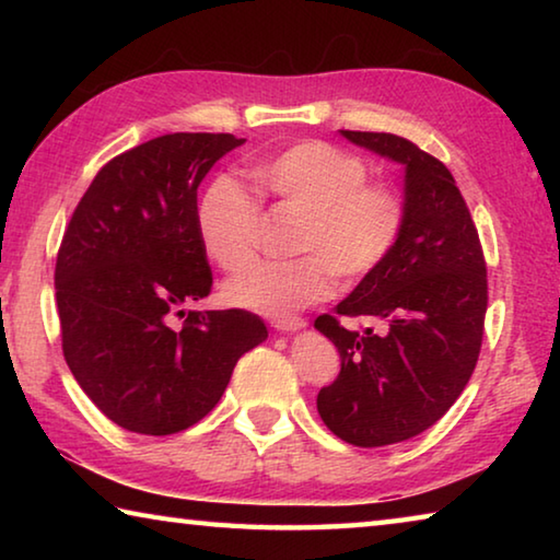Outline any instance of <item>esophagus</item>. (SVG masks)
Returning a JSON list of instances; mask_svg holds the SVG:
<instances>
[{
    "instance_id": "1",
    "label": "esophagus",
    "mask_w": 560,
    "mask_h": 560,
    "mask_svg": "<svg viewBox=\"0 0 560 560\" xmlns=\"http://www.w3.org/2000/svg\"><path fill=\"white\" fill-rule=\"evenodd\" d=\"M271 326L281 330V334H293V330L306 328V320L299 318V316H287V318H273Z\"/></svg>"
}]
</instances>
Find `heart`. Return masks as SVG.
<instances>
[{"instance_id":"b5f03b06","label":"heart","mask_w":560,"mask_h":560,"mask_svg":"<svg viewBox=\"0 0 560 560\" xmlns=\"http://www.w3.org/2000/svg\"><path fill=\"white\" fill-rule=\"evenodd\" d=\"M261 200L299 210L291 249L301 257L259 264L224 287L234 306L287 316L324 301L340 283H358L381 267L405 224L397 189L368 179L358 155L303 140L246 167ZM202 249L217 267L244 271L257 254L259 207L230 179H214L195 212Z\"/></svg>"}]
</instances>
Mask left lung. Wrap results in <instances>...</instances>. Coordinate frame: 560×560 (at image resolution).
Returning <instances> with one entry per match:
<instances>
[{"instance_id":"left-lung-1","label":"left lung","mask_w":560,"mask_h":560,"mask_svg":"<svg viewBox=\"0 0 560 560\" xmlns=\"http://www.w3.org/2000/svg\"><path fill=\"white\" fill-rule=\"evenodd\" d=\"M350 143L405 167V224L393 252L316 318L340 353L320 387L326 428L355 447H385L432 428L469 383L487 314V264L457 183L438 158L393 132L340 130ZM365 315L381 331H350Z\"/></svg>"}]
</instances>
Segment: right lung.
Listing matches in <instances>:
<instances>
[{
    "mask_svg": "<svg viewBox=\"0 0 560 560\" xmlns=\"http://www.w3.org/2000/svg\"><path fill=\"white\" fill-rule=\"evenodd\" d=\"M242 143L230 132L148 140L98 170L66 226L54 273L63 358L122 430L192 428L220 402L236 360L269 336L242 308L187 311L173 328L212 291L197 187Z\"/></svg>",
    "mask_w": 560,
    "mask_h": 560,
    "instance_id": "right-lung-1",
    "label": "right lung"
}]
</instances>
